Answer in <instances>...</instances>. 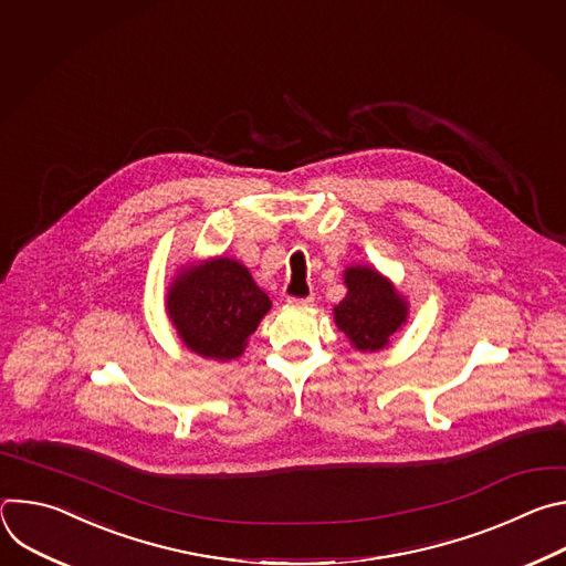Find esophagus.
I'll list each match as a JSON object with an SVG mask.
<instances>
[{"mask_svg": "<svg viewBox=\"0 0 566 566\" xmlns=\"http://www.w3.org/2000/svg\"><path fill=\"white\" fill-rule=\"evenodd\" d=\"M289 304L291 306H308V304H313V295L308 293L304 297H289Z\"/></svg>", "mask_w": 566, "mask_h": 566, "instance_id": "1", "label": "esophagus"}]
</instances>
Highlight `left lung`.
I'll use <instances>...</instances> for the list:
<instances>
[{"label":"left lung","instance_id":"left-lung-1","mask_svg":"<svg viewBox=\"0 0 566 566\" xmlns=\"http://www.w3.org/2000/svg\"><path fill=\"white\" fill-rule=\"evenodd\" d=\"M347 295L334 306L336 327L358 352H380L402 329L410 302L394 282L367 264L347 266L343 273Z\"/></svg>","mask_w":566,"mask_h":566}]
</instances>
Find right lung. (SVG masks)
I'll return each mask as SVG.
<instances>
[{"label": "right lung", "mask_w": 566, "mask_h": 566, "mask_svg": "<svg viewBox=\"0 0 566 566\" xmlns=\"http://www.w3.org/2000/svg\"><path fill=\"white\" fill-rule=\"evenodd\" d=\"M271 306L251 271L226 255L184 264L166 295L168 317L184 347L219 363L244 354Z\"/></svg>", "instance_id": "1"}]
</instances>
